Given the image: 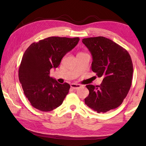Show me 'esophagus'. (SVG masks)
<instances>
[{
    "label": "esophagus",
    "mask_w": 146,
    "mask_h": 146,
    "mask_svg": "<svg viewBox=\"0 0 146 146\" xmlns=\"http://www.w3.org/2000/svg\"><path fill=\"white\" fill-rule=\"evenodd\" d=\"M71 86V88L73 89V90H77V89H79L80 87L81 86L80 84H70Z\"/></svg>",
    "instance_id": "esophagus-1"
}]
</instances>
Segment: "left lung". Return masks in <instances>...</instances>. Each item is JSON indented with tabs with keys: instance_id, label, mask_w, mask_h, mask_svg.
<instances>
[{
	"instance_id": "8db88e82",
	"label": "left lung",
	"mask_w": 146,
	"mask_h": 146,
	"mask_svg": "<svg viewBox=\"0 0 146 146\" xmlns=\"http://www.w3.org/2000/svg\"><path fill=\"white\" fill-rule=\"evenodd\" d=\"M82 42L92 55V71L103 78L100 86H86L90 94L85 104L98 113L118 108L131 86L133 66L129 53L104 36L84 38Z\"/></svg>"
}]
</instances>
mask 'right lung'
Wrapping results in <instances>:
<instances>
[{"label":"right lung","instance_id":"1","mask_svg":"<svg viewBox=\"0 0 146 146\" xmlns=\"http://www.w3.org/2000/svg\"><path fill=\"white\" fill-rule=\"evenodd\" d=\"M80 38L51 36L33 42L26 49L19 70L24 93L33 108L50 111L62 104L70 86L50 77L51 68L60 65L64 56L77 45Z\"/></svg>","mask_w":146,"mask_h":146}]
</instances>
